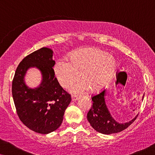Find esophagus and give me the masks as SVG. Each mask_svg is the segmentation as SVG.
I'll use <instances>...</instances> for the list:
<instances>
[{
    "mask_svg": "<svg viewBox=\"0 0 155 155\" xmlns=\"http://www.w3.org/2000/svg\"><path fill=\"white\" fill-rule=\"evenodd\" d=\"M71 97H72V99H73V101H75V100H77V99H78V97L76 96V95L72 94Z\"/></svg>",
    "mask_w": 155,
    "mask_h": 155,
    "instance_id": "34e87169",
    "label": "esophagus"
}]
</instances>
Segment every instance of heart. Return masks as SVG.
<instances>
[{"label": "heart", "mask_w": 155, "mask_h": 155, "mask_svg": "<svg viewBox=\"0 0 155 155\" xmlns=\"http://www.w3.org/2000/svg\"><path fill=\"white\" fill-rule=\"evenodd\" d=\"M116 69L111 55L94 47L80 48L71 55L70 60L60 59L54 65V73L61 86L68 88L80 78L83 82L72 87V91L82 93L88 89L96 92L109 83Z\"/></svg>", "instance_id": "b5f03b06"}]
</instances>
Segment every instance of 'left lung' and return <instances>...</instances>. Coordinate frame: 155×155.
Returning <instances> with one entry per match:
<instances>
[{"instance_id": "1", "label": "left lung", "mask_w": 155, "mask_h": 155, "mask_svg": "<svg viewBox=\"0 0 155 155\" xmlns=\"http://www.w3.org/2000/svg\"><path fill=\"white\" fill-rule=\"evenodd\" d=\"M105 90H103L98 94L92 95V106L88 111L87 118L91 126L97 132L109 135L121 132L130 126L137 116L132 120L126 124H119L112 118L107 109L104 99Z\"/></svg>"}]
</instances>
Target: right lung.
<instances>
[{
  "mask_svg": "<svg viewBox=\"0 0 155 155\" xmlns=\"http://www.w3.org/2000/svg\"><path fill=\"white\" fill-rule=\"evenodd\" d=\"M53 51L43 47L31 53L20 63L12 84V94L17 114L30 130L47 134L58 128L71 96L63 90L55 76ZM41 71L43 80L39 88H29L24 76L29 67Z\"/></svg>",
  "mask_w": 155,
  "mask_h": 155,
  "instance_id": "1",
  "label": "right lung"
}]
</instances>
